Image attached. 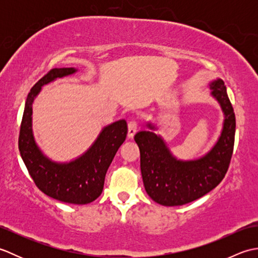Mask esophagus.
<instances>
[{"label":"esophagus","mask_w":258,"mask_h":258,"mask_svg":"<svg viewBox=\"0 0 258 258\" xmlns=\"http://www.w3.org/2000/svg\"><path fill=\"white\" fill-rule=\"evenodd\" d=\"M127 136L128 139H133V136L135 135L136 131H138V123L135 122V120H131V122H128L127 124Z\"/></svg>","instance_id":"esophagus-1"}]
</instances>
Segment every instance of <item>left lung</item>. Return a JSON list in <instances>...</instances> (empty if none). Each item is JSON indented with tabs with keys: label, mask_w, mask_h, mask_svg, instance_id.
Here are the masks:
<instances>
[{
	"label": "left lung",
	"mask_w": 258,
	"mask_h": 258,
	"mask_svg": "<svg viewBox=\"0 0 258 258\" xmlns=\"http://www.w3.org/2000/svg\"><path fill=\"white\" fill-rule=\"evenodd\" d=\"M211 95L221 105L224 114L220 138L211 151L196 160L183 161L175 157L156 126L149 122V131H140L134 140L141 153V172L146 193L164 206L187 204L222 182L231 162L235 140V113L226 86L221 79L211 82Z\"/></svg>",
	"instance_id": "obj_1"
}]
</instances>
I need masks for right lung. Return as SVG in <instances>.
I'll list each match as a JSON object with an SVG mask.
<instances>
[{"mask_svg":"<svg viewBox=\"0 0 258 258\" xmlns=\"http://www.w3.org/2000/svg\"><path fill=\"white\" fill-rule=\"evenodd\" d=\"M78 72L74 68L53 69L32 87L22 118L19 150L35 185L54 200L84 205L102 194L107 169L127 134V124L119 119L104 126L90 149L73 161L58 163L44 155L32 130V105L44 86L56 79Z\"/></svg>","mask_w":258,"mask_h":258,"instance_id":"obj_1","label":"right lung"}]
</instances>
